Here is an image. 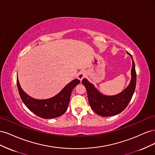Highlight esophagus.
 <instances>
[{
    "mask_svg": "<svg viewBox=\"0 0 155 155\" xmlns=\"http://www.w3.org/2000/svg\"><path fill=\"white\" fill-rule=\"evenodd\" d=\"M86 76V72L85 70H81L80 72H79L78 75H77V77L78 78V79L79 80L81 81L82 79H83V78Z\"/></svg>",
    "mask_w": 155,
    "mask_h": 155,
    "instance_id": "1",
    "label": "esophagus"
}]
</instances>
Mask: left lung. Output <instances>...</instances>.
I'll list each match as a JSON object with an SVG mask.
<instances>
[{"label":"left lung","mask_w":155,"mask_h":155,"mask_svg":"<svg viewBox=\"0 0 155 155\" xmlns=\"http://www.w3.org/2000/svg\"><path fill=\"white\" fill-rule=\"evenodd\" d=\"M132 59L133 66L131 69V79L129 85L124 91L115 95L108 96L100 92L92 83L84 78L83 85L86 88L88 100L92 109L101 116H112L122 112L133 97L137 84V74L135 64L132 55L127 51Z\"/></svg>","instance_id":"left-lung-1"}]
</instances>
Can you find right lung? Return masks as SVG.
<instances>
[{
  "label": "right lung",
  "instance_id": "right-lung-1",
  "mask_svg": "<svg viewBox=\"0 0 155 155\" xmlns=\"http://www.w3.org/2000/svg\"><path fill=\"white\" fill-rule=\"evenodd\" d=\"M80 83L78 79L70 81L58 94L48 99H35L22 90L17 77V85L22 101L26 107L42 118H55L63 115L67 110L74 88Z\"/></svg>",
  "mask_w": 155,
  "mask_h": 155
}]
</instances>
